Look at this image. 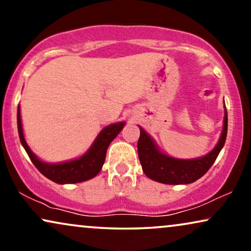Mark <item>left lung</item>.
<instances>
[{
  "label": "left lung",
  "mask_w": 251,
  "mask_h": 251,
  "mask_svg": "<svg viewBox=\"0 0 251 251\" xmlns=\"http://www.w3.org/2000/svg\"><path fill=\"white\" fill-rule=\"evenodd\" d=\"M138 139V156L143 171L151 179L168 185L191 184L201 178L217 159L219 152L224 146L227 136V111L225 107L224 126L222 136L215 149L207 155L192 160L175 159L166 155L159 150L154 140L147 135L142 126Z\"/></svg>",
  "instance_id": "obj_1"
}]
</instances>
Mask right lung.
Wrapping results in <instances>:
<instances>
[{
  "label": "right lung",
  "mask_w": 251,
  "mask_h": 251,
  "mask_svg": "<svg viewBox=\"0 0 251 251\" xmlns=\"http://www.w3.org/2000/svg\"><path fill=\"white\" fill-rule=\"evenodd\" d=\"M17 125H18L20 143H22L24 149H25L26 153L28 154L30 161L37 168V170L43 176H46L57 184H74L89 180L95 176H97L99 171L101 170L102 164L105 162L108 145L119 135L126 123L119 122L107 126L99 132L97 138L95 139L94 144L88 150L87 153L78 157V159L66 161V162L61 163L43 162L30 151L25 140V137H24L19 106L18 112H17Z\"/></svg>",
  "instance_id": "add662e5"
}]
</instances>
